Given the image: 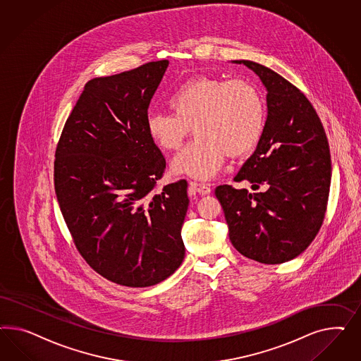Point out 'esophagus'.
I'll list each match as a JSON object with an SVG mask.
<instances>
[{
  "instance_id": "obj_1",
  "label": "esophagus",
  "mask_w": 361,
  "mask_h": 361,
  "mask_svg": "<svg viewBox=\"0 0 361 361\" xmlns=\"http://www.w3.org/2000/svg\"><path fill=\"white\" fill-rule=\"evenodd\" d=\"M189 185L192 188V190H195L198 195H202V196L209 195L212 190V188L208 184H202V183H197V181H190Z\"/></svg>"
}]
</instances>
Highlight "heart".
Here are the masks:
<instances>
[{"label": "heart", "mask_w": 361, "mask_h": 361, "mask_svg": "<svg viewBox=\"0 0 361 361\" xmlns=\"http://www.w3.org/2000/svg\"><path fill=\"white\" fill-rule=\"evenodd\" d=\"M173 111H149L148 136L160 149L181 148L192 127L197 137L173 160V171L196 178L216 175L226 157L252 154L262 139L267 109L262 91L246 79L198 75L168 99Z\"/></svg>", "instance_id": "obj_1"}]
</instances>
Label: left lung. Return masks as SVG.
I'll return each instance as SVG.
<instances>
[{
    "label": "left lung",
    "mask_w": 361,
    "mask_h": 361,
    "mask_svg": "<svg viewBox=\"0 0 361 361\" xmlns=\"http://www.w3.org/2000/svg\"><path fill=\"white\" fill-rule=\"evenodd\" d=\"M249 67L267 88V121L255 152L234 177L262 190L219 185L233 246L266 264L294 259L317 237L327 210L331 154L327 135L306 95L266 66Z\"/></svg>",
    "instance_id": "1"
}]
</instances>
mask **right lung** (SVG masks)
<instances>
[{"label":"right lung","instance_id":"1","mask_svg":"<svg viewBox=\"0 0 361 361\" xmlns=\"http://www.w3.org/2000/svg\"><path fill=\"white\" fill-rule=\"evenodd\" d=\"M168 63L88 80L55 149V195L78 252L127 287L163 282L185 257L188 183L157 188L166 163L145 130Z\"/></svg>","mask_w":361,"mask_h":361}]
</instances>
